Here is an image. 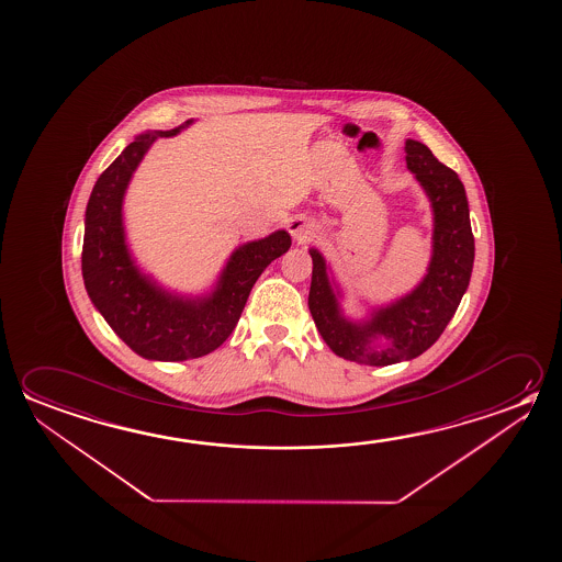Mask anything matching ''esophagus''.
Here are the masks:
<instances>
[{"label": "esophagus", "instance_id": "esophagus-1", "mask_svg": "<svg viewBox=\"0 0 562 562\" xmlns=\"http://www.w3.org/2000/svg\"><path fill=\"white\" fill-rule=\"evenodd\" d=\"M288 231H290V235L294 237L297 243H307V240L313 237V227L312 223L304 220V217H295L288 225Z\"/></svg>", "mask_w": 562, "mask_h": 562}]
</instances>
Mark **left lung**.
<instances>
[{
  "instance_id": "obj_1",
  "label": "left lung",
  "mask_w": 562,
  "mask_h": 562,
  "mask_svg": "<svg viewBox=\"0 0 562 562\" xmlns=\"http://www.w3.org/2000/svg\"><path fill=\"white\" fill-rule=\"evenodd\" d=\"M405 153L407 168L424 186L435 215L431 265L424 282L404 300L374 312L370 322L357 325L340 315L325 260L317 250H310L313 270L307 305L317 331L337 357L370 367L412 360L429 349L457 312L474 262L469 202L459 175L419 140L407 138ZM378 336H386L391 345L374 350L371 342Z\"/></svg>"
}]
</instances>
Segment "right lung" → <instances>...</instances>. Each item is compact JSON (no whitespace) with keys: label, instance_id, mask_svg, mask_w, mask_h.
<instances>
[{"label":"right lung","instance_id":"right-lung-1","mask_svg":"<svg viewBox=\"0 0 562 562\" xmlns=\"http://www.w3.org/2000/svg\"><path fill=\"white\" fill-rule=\"evenodd\" d=\"M178 131L138 135L103 170L86 207L82 245L83 284L103 319L140 357L170 362L198 359L222 347L262 270L292 245L285 231L243 245L231 255L215 292L203 300L176 297L143 277L125 247L123 193L155 138Z\"/></svg>","mask_w":562,"mask_h":562}]
</instances>
